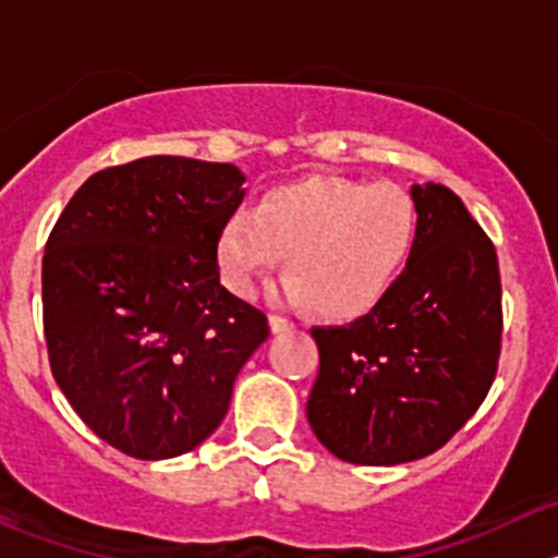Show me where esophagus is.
I'll use <instances>...</instances> for the list:
<instances>
[{
	"label": "esophagus",
	"instance_id": "esophagus-1",
	"mask_svg": "<svg viewBox=\"0 0 558 558\" xmlns=\"http://www.w3.org/2000/svg\"><path fill=\"white\" fill-rule=\"evenodd\" d=\"M289 329H294V324L289 318H283V315H269V331L272 335H283Z\"/></svg>",
	"mask_w": 558,
	"mask_h": 558
}]
</instances>
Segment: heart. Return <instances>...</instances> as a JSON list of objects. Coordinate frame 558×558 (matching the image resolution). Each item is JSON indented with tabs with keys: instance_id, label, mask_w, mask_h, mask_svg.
Segmentation results:
<instances>
[{
	"instance_id": "obj_1",
	"label": "heart",
	"mask_w": 558,
	"mask_h": 558,
	"mask_svg": "<svg viewBox=\"0 0 558 558\" xmlns=\"http://www.w3.org/2000/svg\"><path fill=\"white\" fill-rule=\"evenodd\" d=\"M415 240L413 199L393 183L318 178L267 191L256 210L221 223L216 262L234 294L286 253L283 294L320 315L351 318L375 305L399 275Z\"/></svg>"
}]
</instances>
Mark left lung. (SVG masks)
Here are the masks:
<instances>
[{
	"label": "left lung",
	"mask_w": 558,
	"mask_h": 558,
	"mask_svg": "<svg viewBox=\"0 0 558 558\" xmlns=\"http://www.w3.org/2000/svg\"><path fill=\"white\" fill-rule=\"evenodd\" d=\"M415 240L378 305L345 326H315L320 369L307 421L351 464L393 466L446 446L497 375L502 286L492 240L464 202L413 183Z\"/></svg>",
	"instance_id": "obj_1"
}]
</instances>
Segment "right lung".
Wrapping results in <instances>:
<instances>
[{
	"mask_svg": "<svg viewBox=\"0 0 558 558\" xmlns=\"http://www.w3.org/2000/svg\"><path fill=\"white\" fill-rule=\"evenodd\" d=\"M243 183L234 165L145 156L92 174L50 232V369L88 429L121 453L194 451L269 337L264 313L223 289L216 262Z\"/></svg>",
	"mask_w": 558,
	"mask_h": 558,
	"instance_id": "obj_1",
	"label": "right lung"
}]
</instances>
